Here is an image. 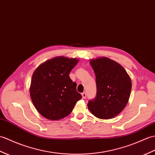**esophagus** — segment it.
Wrapping results in <instances>:
<instances>
[{"mask_svg":"<svg viewBox=\"0 0 155 155\" xmlns=\"http://www.w3.org/2000/svg\"><path fill=\"white\" fill-rule=\"evenodd\" d=\"M82 98H83V99H85V98H86V93H85V92L82 93Z\"/></svg>","mask_w":155,"mask_h":155,"instance_id":"esophagus-1","label":"esophagus"}]
</instances>
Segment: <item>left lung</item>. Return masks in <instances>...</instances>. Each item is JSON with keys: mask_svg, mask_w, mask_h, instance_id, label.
I'll return each mask as SVG.
<instances>
[{"mask_svg": "<svg viewBox=\"0 0 155 155\" xmlns=\"http://www.w3.org/2000/svg\"><path fill=\"white\" fill-rule=\"evenodd\" d=\"M96 75L97 93L88 103L96 117L107 120L117 116L126 106L131 91V81L121 64L107 57L90 61Z\"/></svg>", "mask_w": 155, "mask_h": 155, "instance_id": "1", "label": "left lung"}]
</instances>
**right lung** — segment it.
<instances>
[{
	"label": "right lung",
	"instance_id": "right-lung-1",
	"mask_svg": "<svg viewBox=\"0 0 155 155\" xmlns=\"http://www.w3.org/2000/svg\"><path fill=\"white\" fill-rule=\"evenodd\" d=\"M78 59L56 57L39 65L31 77L30 92L35 109L49 120L67 117L82 98L69 74Z\"/></svg>",
	"mask_w": 155,
	"mask_h": 155
}]
</instances>
